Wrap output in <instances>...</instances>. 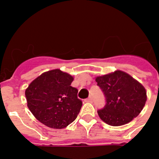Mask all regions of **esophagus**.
Returning a JSON list of instances; mask_svg holds the SVG:
<instances>
[{
  "label": "esophagus",
  "mask_w": 159,
  "mask_h": 159,
  "mask_svg": "<svg viewBox=\"0 0 159 159\" xmlns=\"http://www.w3.org/2000/svg\"><path fill=\"white\" fill-rule=\"evenodd\" d=\"M84 101H85V102H92V101H93V98H92V96H90L89 98L86 99Z\"/></svg>",
  "instance_id": "obj_1"
}]
</instances>
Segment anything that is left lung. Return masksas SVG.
<instances>
[{
    "mask_svg": "<svg viewBox=\"0 0 159 159\" xmlns=\"http://www.w3.org/2000/svg\"><path fill=\"white\" fill-rule=\"evenodd\" d=\"M97 86L103 92L106 104L97 111L111 126H122L139 116L147 101V92L140 83L121 71L99 76Z\"/></svg>",
    "mask_w": 159,
    "mask_h": 159,
    "instance_id": "1",
    "label": "left lung"
}]
</instances>
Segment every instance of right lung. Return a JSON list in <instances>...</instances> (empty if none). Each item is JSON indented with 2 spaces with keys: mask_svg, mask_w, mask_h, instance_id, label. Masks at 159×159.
I'll return each mask as SVG.
<instances>
[{
  "mask_svg": "<svg viewBox=\"0 0 159 159\" xmlns=\"http://www.w3.org/2000/svg\"><path fill=\"white\" fill-rule=\"evenodd\" d=\"M73 77L59 69L43 73L25 91L28 107L36 119L51 128L62 129L76 119L82 107Z\"/></svg>",
  "mask_w": 159,
  "mask_h": 159,
  "instance_id": "right-lung-1",
  "label": "right lung"
}]
</instances>
